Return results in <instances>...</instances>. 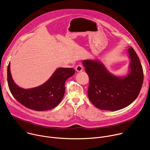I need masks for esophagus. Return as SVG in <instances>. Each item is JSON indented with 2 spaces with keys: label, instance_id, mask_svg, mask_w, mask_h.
I'll return each instance as SVG.
<instances>
[{
  "label": "esophagus",
  "instance_id": "esophagus-1",
  "mask_svg": "<svg viewBox=\"0 0 150 150\" xmlns=\"http://www.w3.org/2000/svg\"><path fill=\"white\" fill-rule=\"evenodd\" d=\"M75 69H76V71L77 72H79L82 71V70H83V67H82V66L81 65H77V66L75 67Z\"/></svg>",
  "mask_w": 150,
  "mask_h": 150
}]
</instances>
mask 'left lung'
Masks as SVG:
<instances>
[{"mask_svg": "<svg viewBox=\"0 0 150 150\" xmlns=\"http://www.w3.org/2000/svg\"><path fill=\"white\" fill-rule=\"evenodd\" d=\"M128 53L131 59L130 72L125 77L110 74L98 60H83L90 80L88 96L97 108L118 110L131 104L138 96L144 80L143 69L132 47L128 49Z\"/></svg>", "mask_w": 150, "mask_h": 150, "instance_id": "obj_1", "label": "left lung"}]
</instances>
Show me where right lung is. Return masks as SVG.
<instances>
[{"label":"right lung","instance_id":"obj_1","mask_svg":"<svg viewBox=\"0 0 150 150\" xmlns=\"http://www.w3.org/2000/svg\"><path fill=\"white\" fill-rule=\"evenodd\" d=\"M74 74L73 68H59L45 83L35 88L24 89L13 82L9 62L7 78L10 91L18 102L30 109L45 111L52 109L59 104L65 94V82Z\"/></svg>","mask_w":150,"mask_h":150}]
</instances>
